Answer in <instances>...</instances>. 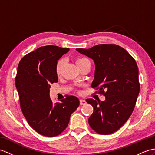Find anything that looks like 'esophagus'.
Instances as JSON below:
<instances>
[{
    "instance_id": "obj_1",
    "label": "esophagus",
    "mask_w": 155,
    "mask_h": 155,
    "mask_svg": "<svg viewBox=\"0 0 155 155\" xmlns=\"http://www.w3.org/2000/svg\"><path fill=\"white\" fill-rule=\"evenodd\" d=\"M86 102L84 100H83V99L80 100V104H81V105H84V104H86Z\"/></svg>"
}]
</instances>
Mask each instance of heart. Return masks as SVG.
<instances>
[{
  "instance_id": "obj_1",
  "label": "heart",
  "mask_w": 155,
  "mask_h": 155,
  "mask_svg": "<svg viewBox=\"0 0 155 155\" xmlns=\"http://www.w3.org/2000/svg\"><path fill=\"white\" fill-rule=\"evenodd\" d=\"M86 61H88V60L86 58L79 57H77L76 59V63L77 65H78V64H80L84 62H86ZM63 64V61L62 59L58 61V62L57 63L56 67H55V71H56V74L57 75H59L61 74V69H62Z\"/></svg>"
}]
</instances>
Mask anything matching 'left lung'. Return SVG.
Wrapping results in <instances>:
<instances>
[{
	"label": "left lung",
	"instance_id": "8db88e82",
	"mask_svg": "<svg viewBox=\"0 0 155 155\" xmlns=\"http://www.w3.org/2000/svg\"><path fill=\"white\" fill-rule=\"evenodd\" d=\"M77 51L94 60V79L92 87L105 96V101L92 98L86 101L94 111L88 118L91 128L101 135L117 131L130 117L140 91L136 61L123 48L99 44Z\"/></svg>",
	"mask_w": 155,
	"mask_h": 155
}]
</instances>
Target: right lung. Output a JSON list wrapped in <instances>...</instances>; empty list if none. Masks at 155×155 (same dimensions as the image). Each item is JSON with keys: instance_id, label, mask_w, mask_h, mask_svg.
<instances>
[{"instance_id": "1", "label": "right lung", "mask_w": 155, "mask_h": 155, "mask_svg": "<svg viewBox=\"0 0 155 155\" xmlns=\"http://www.w3.org/2000/svg\"><path fill=\"white\" fill-rule=\"evenodd\" d=\"M69 51L55 45L43 46L25 55L18 66L15 84L21 110L28 124L44 136L60 135L80 104L74 96L55 104L49 97L50 85L58 82L57 61Z\"/></svg>"}]
</instances>
